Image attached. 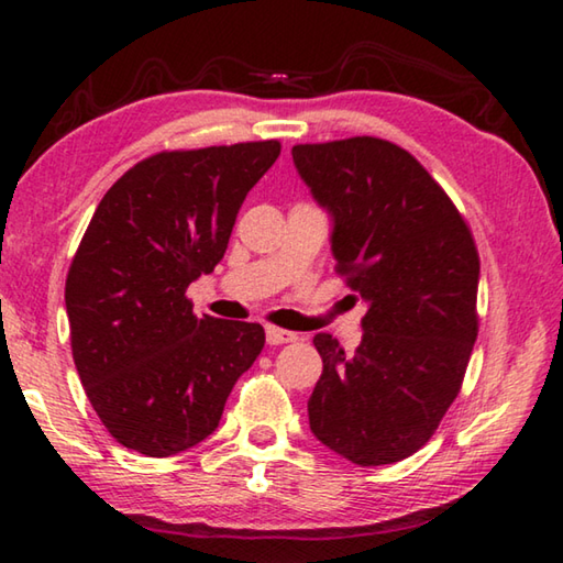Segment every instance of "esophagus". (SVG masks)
Instances as JSON below:
<instances>
[{
    "label": "esophagus",
    "instance_id": "obj_1",
    "mask_svg": "<svg viewBox=\"0 0 563 563\" xmlns=\"http://www.w3.org/2000/svg\"><path fill=\"white\" fill-rule=\"evenodd\" d=\"M265 340H268V345H285V342H292L298 340V335L290 330H283V328H268L265 330Z\"/></svg>",
    "mask_w": 563,
    "mask_h": 563
}]
</instances>
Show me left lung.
<instances>
[{"instance_id": "left-lung-1", "label": "left lung", "mask_w": 563, "mask_h": 563, "mask_svg": "<svg viewBox=\"0 0 563 563\" xmlns=\"http://www.w3.org/2000/svg\"><path fill=\"white\" fill-rule=\"evenodd\" d=\"M292 161L332 216L335 271L367 302L355 352L328 332L312 340L322 375L310 430L352 464L407 460L460 395L479 332L472 231L424 166L385 139L298 144Z\"/></svg>"}]
</instances>
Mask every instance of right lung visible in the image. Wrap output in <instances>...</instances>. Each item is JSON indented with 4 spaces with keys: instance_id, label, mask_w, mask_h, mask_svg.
Listing matches in <instances>:
<instances>
[{
    "instance_id": "add662e5",
    "label": "right lung",
    "mask_w": 563,
    "mask_h": 563,
    "mask_svg": "<svg viewBox=\"0 0 563 563\" xmlns=\"http://www.w3.org/2000/svg\"><path fill=\"white\" fill-rule=\"evenodd\" d=\"M280 141L161 151L101 198L66 275L76 373L119 444L170 456L203 442L265 345L258 322L196 318L186 288L221 263Z\"/></svg>"
}]
</instances>
